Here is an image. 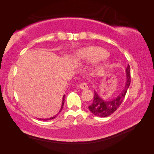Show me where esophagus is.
Returning <instances> with one entry per match:
<instances>
[{
  "instance_id": "1",
  "label": "esophagus",
  "mask_w": 154,
  "mask_h": 154,
  "mask_svg": "<svg viewBox=\"0 0 154 154\" xmlns=\"http://www.w3.org/2000/svg\"><path fill=\"white\" fill-rule=\"evenodd\" d=\"M79 87L82 90H85V89H87V88H88L87 83H81L79 85Z\"/></svg>"
}]
</instances>
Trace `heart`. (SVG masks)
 I'll use <instances>...</instances> for the list:
<instances>
[{
	"label": "heart",
	"mask_w": 154,
	"mask_h": 154,
	"mask_svg": "<svg viewBox=\"0 0 154 154\" xmlns=\"http://www.w3.org/2000/svg\"><path fill=\"white\" fill-rule=\"evenodd\" d=\"M109 52L100 47L90 46L83 48L77 52V58L80 60L97 62L106 58Z\"/></svg>",
	"instance_id": "1"
}]
</instances>
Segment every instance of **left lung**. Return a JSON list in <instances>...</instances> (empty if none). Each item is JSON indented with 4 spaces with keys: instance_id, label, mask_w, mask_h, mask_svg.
I'll return each mask as SVG.
<instances>
[{
    "instance_id": "obj_1",
    "label": "left lung",
    "mask_w": 154,
    "mask_h": 154,
    "mask_svg": "<svg viewBox=\"0 0 154 154\" xmlns=\"http://www.w3.org/2000/svg\"><path fill=\"white\" fill-rule=\"evenodd\" d=\"M126 82L125 86L122 92L116 98L110 100H104L101 98L98 93L94 91V100L92 103L88 106L90 111L92 113L98 117H107L114 113L118 109L123 102L125 96L126 94L127 90L130 84V67L129 64L126 69Z\"/></svg>"
}]
</instances>
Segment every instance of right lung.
<instances>
[{
  "label": "right lung",
  "instance_id": "right-lung-1",
  "mask_svg": "<svg viewBox=\"0 0 154 154\" xmlns=\"http://www.w3.org/2000/svg\"><path fill=\"white\" fill-rule=\"evenodd\" d=\"M64 96H63V98H62V106H61V109H60V111L58 112V113H60V112L61 111H62V108H63V106H64ZM58 114H56L55 116H54V117H52V118H48V119H41V120H45V121H47V120H49V119H54L56 118V117L58 116Z\"/></svg>",
  "mask_w": 154,
  "mask_h": 154
}]
</instances>
